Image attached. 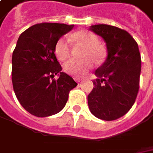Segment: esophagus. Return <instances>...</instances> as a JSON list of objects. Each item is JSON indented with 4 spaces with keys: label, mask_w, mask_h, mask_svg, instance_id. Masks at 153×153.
Masks as SVG:
<instances>
[{
    "label": "esophagus",
    "mask_w": 153,
    "mask_h": 153,
    "mask_svg": "<svg viewBox=\"0 0 153 153\" xmlns=\"http://www.w3.org/2000/svg\"><path fill=\"white\" fill-rule=\"evenodd\" d=\"M75 80H76L77 82H80L81 81H82V78H80V77H75Z\"/></svg>",
    "instance_id": "esophagus-1"
}]
</instances>
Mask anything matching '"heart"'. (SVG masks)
<instances>
[{"label":"heart","mask_w":153,"mask_h":153,"mask_svg":"<svg viewBox=\"0 0 153 153\" xmlns=\"http://www.w3.org/2000/svg\"><path fill=\"white\" fill-rule=\"evenodd\" d=\"M71 39L76 42L86 46L82 53V57L85 59H71L64 65V70L66 73L74 76H81L93 67V59L96 63H100L104 59L102 48L97 44V36L90 31H78L75 33ZM54 53L59 60H65L71 54V43L70 39L63 36L56 42Z\"/></svg>","instance_id":"heart-1"}]
</instances>
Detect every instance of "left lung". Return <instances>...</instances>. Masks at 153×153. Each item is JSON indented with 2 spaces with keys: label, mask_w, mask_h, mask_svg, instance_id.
Segmentation results:
<instances>
[{
  "label": "left lung",
  "mask_w": 153,
  "mask_h": 153,
  "mask_svg": "<svg viewBox=\"0 0 153 153\" xmlns=\"http://www.w3.org/2000/svg\"><path fill=\"white\" fill-rule=\"evenodd\" d=\"M90 30L104 39L108 54L95 71L88 107L100 119L116 120L126 114L137 97L141 68L138 44L129 33L112 25H94Z\"/></svg>",
  "instance_id": "8db88e82"
}]
</instances>
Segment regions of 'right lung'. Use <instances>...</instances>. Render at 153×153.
Masks as SVG:
<instances>
[{
    "label": "right lung",
    "mask_w": 153,
    "mask_h": 153,
    "mask_svg": "<svg viewBox=\"0 0 153 153\" xmlns=\"http://www.w3.org/2000/svg\"><path fill=\"white\" fill-rule=\"evenodd\" d=\"M74 25L42 23L19 36L12 58L15 95L28 112L39 117L59 112L77 83L65 72L54 54L56 42ZM58 74L60 77L53 79Z\"/></svg>",
    "instance_id": "right-lung-1"
}]
</instances>
